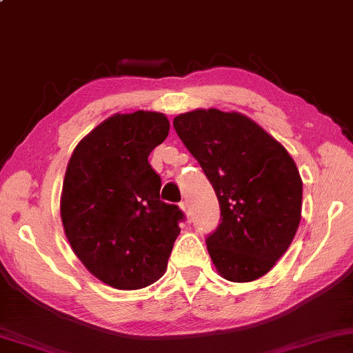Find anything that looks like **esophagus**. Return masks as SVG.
I'll return each mask as SVG.
<instances>
[{
	"label": "esophagus",
	"mask_w": 353,
	"mask_h": 353,
	"mask_svg": "<svg viewBox=\"0 0 353 353\" xmlns=\"http://www.w3.org/2000/svg\"><path fill=\"white\" fill-rule=\"evenodd\" d=\"M181 208L184 210L187 214H190V206H189V201H187V200H185V201H182V203H181Z\"/></svg>",
	"instance_id": "esophagus-1"
}]
</instances>
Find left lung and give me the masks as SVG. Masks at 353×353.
<instances>
[{
  "mask_svg": "<svg viewBox=\"0 0 353 353\" xmlns=\"http://www.w3.org/2000/svg\"><path fill=\"white\" fill-rule=\"evenodd\" d=\"M174 129L218 196L221 219L206 236L216 270L248 283L284 255L300 224L302 179L283 145L239 112L196 110Z\"/></svg>",
  "mask_w": 353,
  "mask_h": 353,
  "instance_id": "8db88e82",
  "label": "left lung"
}]
</instances>
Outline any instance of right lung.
I'll list each match as a JSON object with an SVG mask.
<instances>
[{"label":"right lung","instance_id":"obj_1","mask_svg":"<svg viewBox=\"0 0 353 353\" xmlns=\"http://www.w3.org/2000/svg\"><path fill=\"white\" fill-rule=\"evenodd\" d=\"M168 134L161 112L114 114L75 147L65 169V237L87 270L114 289H142L163 276L185 219L179 206L159 200L161 177L148 163Z\"/></svg>","mask_w":353,"mask_h":353}]
</instances>
